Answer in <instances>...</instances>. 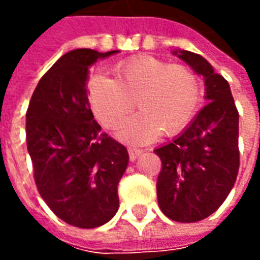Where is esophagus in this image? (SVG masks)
Masks as SVG:
<instances>
[{
    "label": "esophagus",
    "instance_id": "obj_1",
    "mask_svg": "<svg viewBox=\"0 0 260 260\" xmlns=\"http://www.w3.org/2000/svg\"><path fill=\"white\" fill-rule=\"evenodd\" d=\"M128 153H129V160H131V161H135L136 158L139 157L142 153H143V150H142V149H138V147L129 146V147H128Z\"/></svg>",
    "mask_w": 260,
    "mask_h": 260
}]
</instances>
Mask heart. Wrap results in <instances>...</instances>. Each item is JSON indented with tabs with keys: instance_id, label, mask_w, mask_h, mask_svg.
I'll return each mask as SVG.
<instances>
[{
	"instance_id": "heart-1",
	"label": "heart",
	"mask_w": 260,
	"mask_h": 260,
	"mask_svg": "<svg viewBox=\"0 0 260 260\" xmlns=\"http://www.w3.org/2000/svg\"><path fill=\"white\" fill-rule=\"evenodd\" d=\"M115 79L93 76L89 99L99 121L115 129L135 107L119 131V136L132 143L154 141L163 131L175 135L195 117L202 100L201 82L191 68L139 55L124 59L114 68Z\"/></svg>"
}]
</instances>
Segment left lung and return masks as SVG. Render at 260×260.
I'll list each match as a JSON object with an SVG mask.
<instances>
[{"instance_id":"left-lung-1","label":"left lung","mask_w":260,"mask_h":260,"mask_svg":"<svg viewBox=\"0 0 260 260\" xmlns=\"http://www.w3.org/2000/svg\"><path fill=\"white\" fill-rule=\"evenodd\" d=\"M178 57L203 76L209 103L178 138L154 150L161 160L156 186L158 206L167 217L195 223L216 212L235 184L238 110L229 82L202 55L180 51Z\"/></svg>"}]
</instances>
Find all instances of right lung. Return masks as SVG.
Masks as SVG:
<instances>
[{
	"instance_id": "right-lung-1",
	"label": "right lung",
	"mask_w": 260,
	"mask_h": 260,
	"mask_svg": "<svg viewBox=\"0 0 260 260\" xmlns=\"http://www.w3.org/2000/svg\"><path fill=\"white\" fill-rule=\"evenodd\" d=\"M115 53L78 48L62 55L39 80L26 113L37 191L57 217L79 229L113 218L129 160L126 147L100 131L86 91L89 67Z\"/></svg>"
}]
</instances>
